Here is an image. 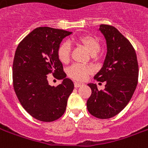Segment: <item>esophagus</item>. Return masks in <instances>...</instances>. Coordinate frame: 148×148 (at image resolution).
Listing matches in <instances>:
<instances>
[{
  "mask_svg": "<svg viewBox=\"0 0 148 148\" xmlns=\"http://www.w3.org/2000/svg\"><path fill=\"white\" fill-rule=\"evenodd\" d=\"M82 85H83V84L81 83V82H74V86L76 87V88H78V87L82 86Z\"/></svg>",
  "mask_w": 148,
  "mask_h": 148,
  "instance_id": "34e87169",
  "label": "esophagus"
}]
</instances>
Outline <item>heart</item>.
Returning a JSON list of instances; mask_svg holds the SVG:
<instances>
[{
    "instance_id": "b5f03b06",
    "label": "heart",
    "mask_w": 148,
    "mask_h": 148,
    "mask_svg": "<svg viewBox=\"0 0 148 148\" xmlns=\"http://www.w3.org/2000/svg\"><path fill=\"white\" fill-rule=\"evenodd\" d=\"M78 43H81L87 49L92 55H95L98 53L101 49V44L99 41L92 36H82L78 37L76 39ZM71 45L68 42H62L58 46L57 50V55L59 60L62 62H67L71 56ZM91 72V69L88 66H84L82 64H74L68 68V75L75 80L82 81L88 76V74Z\"/></svg>"
}]
</instances>
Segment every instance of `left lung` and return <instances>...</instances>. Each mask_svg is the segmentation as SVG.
I'll use <instances>...</instances> for the list:
<instances>
[{"instance_id":"obj_1","label":"left lung","mask_w":148,"mask_h":148,"mask_svg":"<svg viewBox=\"0 0 148 148\" xmlns=\"http://www.w3.org/2000/svg\"><path fill=\"white\" fill-rule=\"evenodd\" d=\"M99 31L106 40L107 54L94 79L106 82V87L98 90L96 84H88L92 93L86 106L93 116L109 119L121 112L129 102L136 88L139 67L133 47L116 27L101 24Z\"/></svg>"}]
</instances>
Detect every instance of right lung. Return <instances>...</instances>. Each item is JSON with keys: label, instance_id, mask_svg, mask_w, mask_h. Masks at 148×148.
Returning a JSON list of instances; mask_svg holds the SVG:
<instances>
[{"label": "right lung", "instance_id": "obj_1", "mask_svg": "<svg viewBox=\"0 0 148 148\" xmlns=\"http://www.w3.org/2000/svg\"><path fill=\"white\" fill-rule=\"evenodd\" d=\"M71 33L49 27H37L16 50L12 65L15 93L23 108L40 121L51 122L61 117L74 90V82L66 78L57 55L62 39ZM51 73L64 79L56 87L48 83L47 74Z\"/></svg>", "mask_w": 148, "mask_h": 148}]
</instances>
